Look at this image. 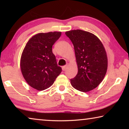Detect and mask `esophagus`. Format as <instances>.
Here are the masks:
<instances>
[{
    "instance_id": "obj_1",
    "label": "esophagus",
    "mask_w": 129,
    "mask_h": 129,
    "mask_svg": "<svg viewBox=\"0 0 129 129\" xmlns=\"http://www.w3.org/2000/svg\"><path fill=\"white\" fill-rule=\"evenodd\" d=\"M67 66H68L67 65H64V66H63V67H62V71H65V70H66V69H67Z\"/></svg>"
}]
</instances>
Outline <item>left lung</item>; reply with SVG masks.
Masks as SVG:
<instances>
[{
    "instance_id": "left-lung-1",
    "label": "left lung",
    "mask_w": 129,
    "mask_h": 129,
    "mask_svg": "<svg viewBox=\"0 0 129 129\" xmlns=\"http://www.w3.org/2000/svg\"><path fill=\"white\" fill-rule=\"evenodd\" d=\"M75 49L78 73L71 80L72 86L88 92L99 85L108 69V57L103 44L95 35L77 29L65 32Z\"/></svg>"
}]
</instances>
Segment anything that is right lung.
I'll use <instances>...</instances> for the list:
<instances>
[{
    "instance_id": "obj_1",
    "label": "right lung",
    "mask_w": 129,
    "mask_h": 129,
    "mask_svg": "<svg viewBox=\"0 0 129 129\" xmlns=\"http://www.w3.org/2000/svg\"><path fill=\"white\" fill-rule=\"evenodd\" d=\"M61 35L56 31L36 34L23 49L20 62L21 73L27 84L36 90L49 88L61 72L52 52V45Z\"/></svg>"
}]
</instances>
